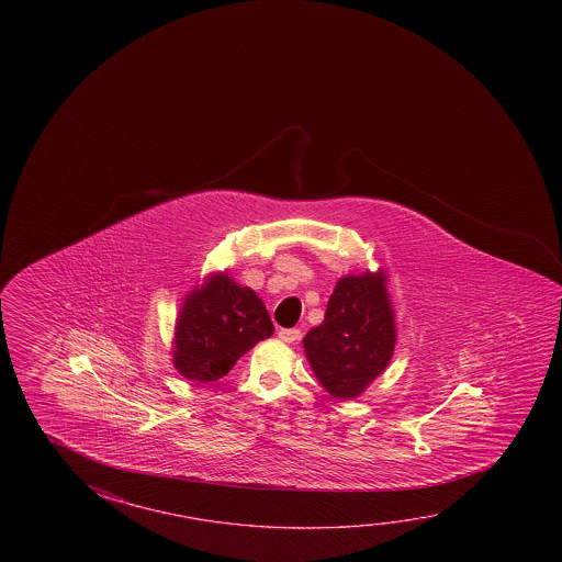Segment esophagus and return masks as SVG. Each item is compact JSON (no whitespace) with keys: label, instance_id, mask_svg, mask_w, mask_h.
<instances>
[{"label":"esophagus","instance_id":"1","mask_svg":"<svg viewBox=\"0 0 562 562\" xmlns=\"http://www.w3.org/2000/svg\"><path fill=\"white\" fill-rule=\"evenodd\" d=\"M300 337H302L300 329H280L278 331V339L284 340V342H295V340H300Z\"/></svg>","mask_w":562,"mask_h":562}]
</instances>
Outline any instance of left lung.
Here are the masks:
<instances>
[{
    "instance_id": "obj_1",
    "label": "left lung",
    "mask_w": 562,
    "mask_h": 562,
    "mask_svg": "<svg viewBox=\"0 0 562 562\" xmlns=\"http://www.w3.org/2000/svg\"><path fill=\"white\" fill-rule=\"evenodd\" d=\"M396 340L386 270H367L337 280L325 319L304 337L305 359L327 394L355 400L386 370Z\"/></svg>"
}]
</instances>
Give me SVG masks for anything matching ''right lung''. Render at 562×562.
<instances>
[{"mask_svg":"<svg viewBox=\"0 0 562 562\" xmlns=\"http://www.w3.org/2000/svg\"><path fill=\"white\" fill-rule=\"evenodd\" d=\"M274 333L265 302L225 272L203 278L176 319L172 364L192 382H215L258 340Z\"/></svg>","mask_w":562,"mask_h":562,"instance_id":"obj_1","label":"right lung"}]
</instances>
